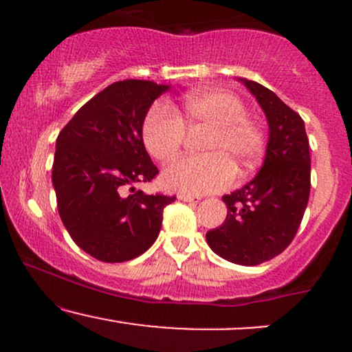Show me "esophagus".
I'll return each instance as SVG.
<instances>
[{
    "label": "esophagus",
    "mask_w": 352,
    "mask_h": 352,
    "mask_svg": "<svg viewBox=\"0 0 352 352\" xmlns=\"http://www.w3.org/2000/svg\"><path fill=\"white\" fill-rule=\"evenodd\" d=\"M179 200H182V201H187V204H197V201H200V197H195V195H187V193H180V195H179Z\"/></svg>",
    "instance_id": "1"
}]
</instances>
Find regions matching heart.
Segmentation results:
<instances>
[{
	"mask_svg": "<svg viewBox=\"0 0 352 352\" xmlns=\"http://www.w3.org/2000/svg\"><path fill=\"white\" fill-rule=\"evenodd\" d=\"M188 127H207L200 148L205 155L184 157L164 172L167 188L188 195L220 192L235 180V167L246 172L265 148L263 127L245 114L243 100L223 89L193 92L182 102ZM185 139V125L179 112L165 100L148 109L142 124L147 152L160 162L179 155Z\"/></svg>",
	"mask_w": 352,
	"mask_h": 352,
	"instance_id": "heart-1",
	"label": "heart"
}]
</instances>
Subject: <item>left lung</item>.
I'll use <instances>...</instances> for the list:
<instances>
[{
    "instance_id": "left-lung-1",
    "label": "left lung",
    "mask_w": 352,
    "mask_h": 352,
    "mask_svg": "<svg viewBox=\"0 0 352 352\" xmlns=\"http://www.w3.org/2000/svg\"><path fill=\"white\" fill-rule=\"evenodd\" d=\"M238 80L263 109L268 145L254 179L223 195L227 218L207 232V243L227 261L254 266L285 252L300 228L311 188L309 140L300 114L273 91L254 80Z\"/></svg>"
}]
</instances>
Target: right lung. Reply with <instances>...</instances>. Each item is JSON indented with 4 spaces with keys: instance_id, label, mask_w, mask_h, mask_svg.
<instances>
[{
    "instance_id": "right-lung-1",
    "label": "right lung",
    "mask_w": 352,
    "mask_h": 352,
    "mask_svg": "<svg viewBox=\"0 0 352 352\" xmlns=\"http://www.w3.org/2000/svg\"><path fill=\"white\" fill-rule=\"evenodd\" d=\"M170 86L125 79L111 84L76 112L56 140L52 185L59 217L80 250L106 263L147 252L162 213L175 197L147 195L134 184L159 173L145 151L142 124Z\"/></svg>"
}]
</instances>
